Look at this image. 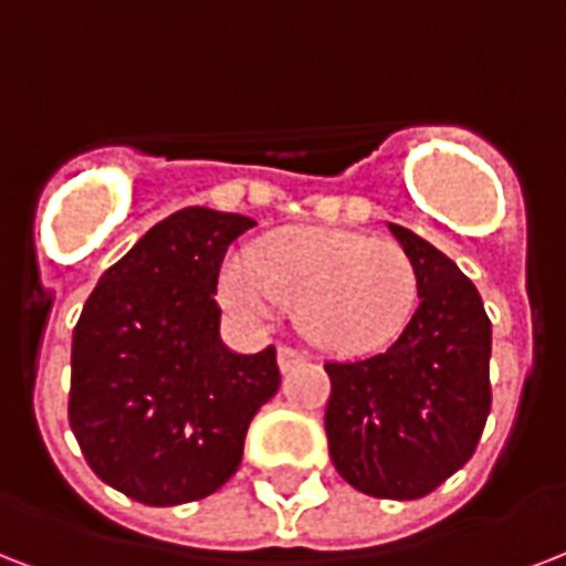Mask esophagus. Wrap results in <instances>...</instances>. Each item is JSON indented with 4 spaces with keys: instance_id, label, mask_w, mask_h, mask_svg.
I'll return each mask as SVG.
<instances>
[{
    "instance_id": "34e87169",
    "label": "esophagus",
    "mask_w": 566,
    "mask_h": 566,
    "mask_svg": "<svg viewBox=\"0 0 566 566\" xmlns=\"http://www.w3.org/2000/svg\"><path fill=\"white\" fill-rule=\"evenodd\" d=\"M304 357H306L304 352H297V348H292V345H283V348H280V352H277L280 369L289 371V369H292V366H295V363L304 360Z\"/></svg>"
}]
</instances>
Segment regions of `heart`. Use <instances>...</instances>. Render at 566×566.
<instances>
[{"instance_id": "b5f03b06", "label": "heart", "mask_w": 566, "mask_h": 566, "mask_svg": "<svg viewBox=\"0 0 566 566\" xmlns=\"http://www.w3.org/2000/svg\"><path fill=\"white\" fill-rule=\"evenodd\" d=\"M235 313L269 318L295 306L297 327L324 352L363 354L396 339L419 301L413 256L392 239L295 227L269 235L221 271Z\"/></svg>"}]
</instances>
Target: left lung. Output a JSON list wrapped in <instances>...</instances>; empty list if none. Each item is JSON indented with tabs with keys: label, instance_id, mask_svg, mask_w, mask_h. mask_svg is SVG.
<instances>
[{
	"label": "left lung",
	"instance_id": "1",
	"mask_svg": "<svg viewBox=\"0 0 566 566\" xmlns=\"http://www.w3.org/2000/svg\"><path fill=\"white\" fill-rule=\"evenodd\" d=\"M419 271V306L396 343L324 363L336 472L378 499H422L475 454L488 424L493 327L479 289L442 251L389 223Z\"/></svg>",
	"mask_w": 566,
	"mask_h": 566
}]
</instances>
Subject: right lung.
<instances>
[{
    "instance_id": "add662e5",
    "label": "right lung",
    "mask_w": 566,
    "mask_h": 566,
    "mask_svg": "<svg viewBox=\"0 0 566 566\" xmlns=\"http://www.w3.org/2000/svg\"><path fill=\"white\" fill-rule=\"evenodd\" d=\"M256 221L188 206L105 271L73 331L70 428L87 467L142 505L195 502L239 470L280 387L277 352L233 354L214 304L227 248Z\"/></svg>"
}]
</instances>
